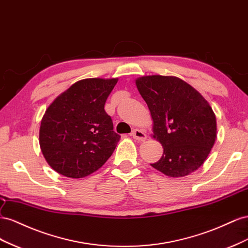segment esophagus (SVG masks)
<instances>
[{
	"instance_id": "obj_1",
	"label": "esophagus",
	"mask_w": 248,
	"mask_h": 248,
	"mask_svg": "<svg viewBox=\"0 0 248 248\" xmlns=\"http://www.w3.org/2000/svg\"><path fill=\"white\" fill-rule=\"evenodd\" d=\"M131 136H132L134 139H136V140H138V141H144V140L147 138L146 134H145L143 131L138 130V129H134V130L132 131V133H131Z\"/></svg>"
}]
</instances>
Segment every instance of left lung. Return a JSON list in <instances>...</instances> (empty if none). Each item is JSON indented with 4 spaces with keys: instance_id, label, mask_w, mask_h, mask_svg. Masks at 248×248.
<instances>
[{
    "instance_id": "1",
    "label": "left lung",
    "mask_w": 248,
    "mask_h": 248,
    "mask_svg": "<svg viewBox=\"0 0 248 248\" xmlns=\"http://www.w3.org/2000/svg\"><path fill=\"white\" fill-rule=\"evenodd\" d=\"M136 86L151 111L153 137L164 148L162 158L151 165L172 178L195 171L216 139V117L209 103L176 77H141Z\"/></svg>"
}]
</instances>
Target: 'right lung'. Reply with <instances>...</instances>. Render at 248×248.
I'll return each mask as SVG.
<instances>
[{
	"label": "right lung",
	"mask_w": 248,
	"mask_h": 248,
	"mask_svg": "<svg viewBox=\"0 0 248 248\" xmlns=\"http://www.w3.org/2000/svg\"><path fill=\"white\" fill-rule=\"evenodd\" d=\"M116 83L117 79L81 80L48 106L41 119L39 144L55 171L84 178L111 157L120 136L104 108Z\"/></svg>",
	"instance_id": "obj_1"
}]
</instances>
